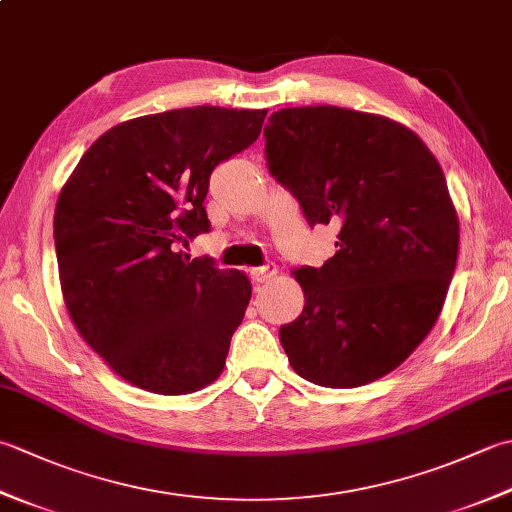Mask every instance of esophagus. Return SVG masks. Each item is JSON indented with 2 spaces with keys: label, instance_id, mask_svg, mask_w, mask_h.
<instances>
[{
  "label": "esophagus",
  "instance_id": "1",
  "mask_svg": "<svg viewBox=\"0 0 512 512\" xmlns=\"http://www.w3.org/2000/svg\"><path fill=\"white\" fill-rule=\"evenodd\" d=\"M275 277H277V266L275 264H266L262 268L250 270V279H253L255 284H266V281L275 279Z\"/></svg>",
  "mask_w": 512,
  "mask_h": 512
}]
</instances>
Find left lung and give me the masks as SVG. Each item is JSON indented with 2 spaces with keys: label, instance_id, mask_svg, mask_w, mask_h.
Instances as JSON below:
<instances>
[{
  "label": "left lung",
  "instance_id": "left-lung-1",
  "mask_svg": "<svg viewBox=\"0 0 512 512\" xmlns=\"http://www.w3.org/2000/svg\"><path fill=\"white\" fill-rule=\"evenodd\" d=\"M266 160L310 226L336 224V253L297 268L306 306L281 325L292 369L361 387L396 369L436 325L458 262L460 222L440 162L391 118L334 105L268 118Z\"/></svg>",
  "mask_w": 512,
  "mask_h": 512
}]
</instances>
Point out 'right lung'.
<instances>
[{
	"mask_svg": "<svg viewBox=\"0 0 512 512\" xmlns=\"http://www.w3.org/2000/svg\"><path fill=\"white\" fill-rule=\"evenodd\" d=\"M264 118L213 105L138 116L96 138L65 180L54 209L65 308L129 385L182 396L222 374L253 286L178 246L209 231L211 171L253 145Z\"/></svg>",
	"mask_w": 512,
	"mask_h": 512,
	"instance_id": "1",
	"label": "right lung"
}]
</instances>
